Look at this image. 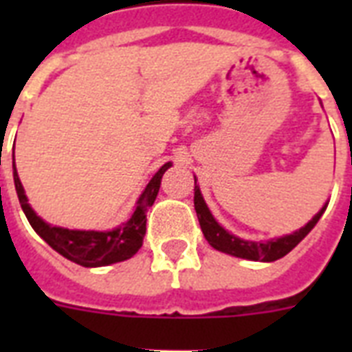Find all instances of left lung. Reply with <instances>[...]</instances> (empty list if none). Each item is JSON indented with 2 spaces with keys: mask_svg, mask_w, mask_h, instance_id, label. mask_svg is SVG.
<instances>
[{
  "mask_svg": "<svg viewBox=\"0 0 352 352\" xmlns=\"http://www.w3.org/2000/svg\"><path fill=\"white\" fill-rule=\"evenodd\" d=\"M193 192H195V195H193V204H195V212H197L199 225H201V230H203L204 237H206V241H208L210 245L214 246L215 250L225 252V254H230V256L234 257L263 263L276 261V259H281L283 256H287V254H289V252L292 250V248H294V246L298 245L314 226H316V223L320 221L323 212L327 210L329 204H323L322 210H320L305 226H301L300 230L292 232V234L281 235V237H274V239L250 241L241 239L237 235L230 234V232L225 230V228L217 223V219H215L214 215H212V212H210L208 204L204 201L203 193H201L197 179H195V190H193Z\"/></svg>",
  "mask_w": 352,
  "mask_h": 352,
  "instance_id": "1",
  "label": "left lung"
}]
</instances>
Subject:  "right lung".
<instances>
[{"label": "right lung", "instance_id": "obj_1", "mask_svg": "<svg viewBox=\"0 0 352 352\" xmlns=\"http://www.w3.org/2000/svg\"><path fill=\"white\" fill-rule=\"evenodd\" d=\"M168 168H171V162L160 166V170L151 177V181L146 184L140 197H138L137 208L131 214V217L117 228L104 232L69 230L63 226H52L47 221L41 219L29 204L23 184L19 181L16 164H14V186H16L21 210L27 215L30 226L47 245L51 246L52 250H56L65 259L76 263V265H82V267H107L113 263L126 261V259L135 256L138 248L142 246L144 235H146V212L155 203L160 188V179Z\"/></svg>", "mask_w": 352, "mask_h": 352}]
</instances>
